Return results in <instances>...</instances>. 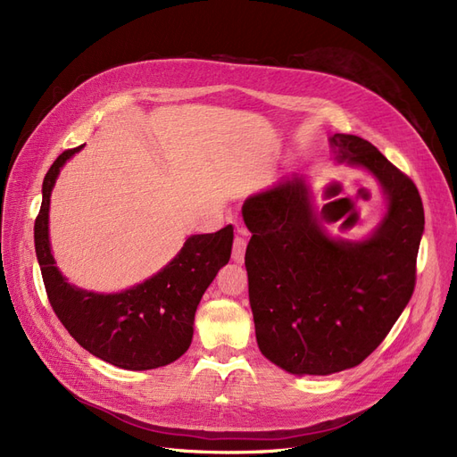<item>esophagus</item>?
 Returning <instances> with one entry per match:
<instances>
[{
  "mask_svg": "<svg viewBox=\"0 0 457 457\" xmlns=\"http://www.w3.org/2000/svg\"><path fill=\"white\" fill-rule=\"evenodd\" d=\"M245 257V238L237 237L232 242V261L234 262H244Z\"/></svg>",
  "mask_w": 457,
  "mask_h": 457,
  "instance_id": "1",
  "label": "esophagus"
}]
</instances>
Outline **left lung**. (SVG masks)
<instances>
[{
    "mask_svg": "<svg viewBox=\"0 0 457 457\" xmlns=\"http://www.w3.org/2000/svg\"><path fill=\"white\" fill-rule=\"evenodd\" d=\"M337 160L378 177L389 210L364 242L331 240L305 179L294 175L244 202L252 232L247 286L259 351L295 376L361 364L389 334L416 287L425 227L418 187L371 143L336 133Z\"/></svg>",
    "mask_w": 457,
    "mask_h": 457,
    "instance_id": "left-lung-1",
    "label": "left lung"
}]
</instances>
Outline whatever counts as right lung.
I'll use <instances>...</instances> for the list:
<instances>
[{
    "label": "right lung",
    "mask_w": 457,
    "mask_h": 457,
    "mask_svg": "<svg viewBox=\"0 0 457 457\" xmlns=\"http://www.w3.org/2000/svg\"><path fill=\"white\" fill-rule=\"evenodd\" d=\"M81 146L68 148L44 179V200L34 225L41 278L51 307L81 347L123 370L171 364L190 347L204 292L230 259L234 228L190 237L158 274L121 294H93L68 284L54 267L49 245V198L57 175Z\"/></svg>",
    "instance_id": "1"
}]
</instances>
